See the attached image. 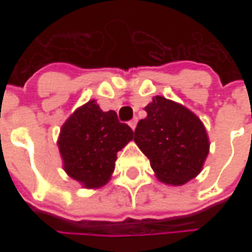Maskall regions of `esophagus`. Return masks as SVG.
<instances>
[{
  "label": "esophagus",
  "mask_w": 252,
  "mask_h": 252,
  "mask_svg": "<svg viewBox=\"0 0 252 252\" xmlns=\"http://www.w3.org/2000/svg\"><path fill=\"white\" fill-rule=\"evenodd\" d=\"M128 124H129V126H131L132 129H135V128H136V124H137V117H133V119H132V120L129 121Z\"/></svg>",
  "instance_id": "34e87169"
}]
</instances>
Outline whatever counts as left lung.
<instances>
[{
    "label": "left lung",
    "mask_w": 252,
    "mask_h": 252,
    "mask_svg": "<svg viewBox=\"0 0 252 252\" xmlns=\"http://www.w3.org/2000/svg\"><path fill=\"white\" fill-rule=\"evenodd\" d=\"M144 110L147 117L137 123L133 140L159 180L184 185L200 173L209 153L205 126L193 112L160 95Z\"/></svg>",
    "instance_id": "1"
}]
</instances>
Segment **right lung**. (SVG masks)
<instances>
[{
  "label": "right lung",
  "mask_w": 252,
  "mask_h": 252,
  "mask_svg": "<svg viewBox=\"0 0 252 252\" xmlns=\"http://www.w3.org/2000/svg\"><path fill=\"white\" fill-rule=\"evenodd\" d=\"M132 139L133 131L115 110L102 112L89 101L64 123L58 146L67 174L85 188H99L113 173L117 153Z\"/></svg>",
  "instance_id": "right-lung-1"
}]
</instances>
